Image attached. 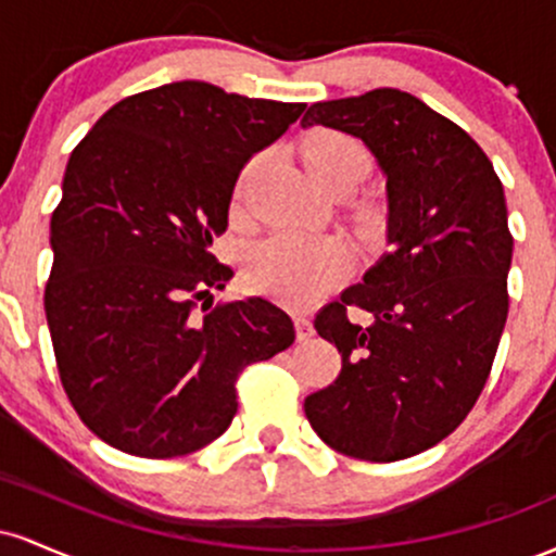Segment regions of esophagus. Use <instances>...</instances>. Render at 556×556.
<instances>
[{
	"instance_id": "1",
	"label": "esophagus",
	"mask_w": 556,
	"mask_h": 556,
	"mask_svg": "<svg viewBox=\"0 0 556 556\" xmlns=\"http://www.w3.org/2000/svg\"><path fill=\"white\" fill-rule=\"evenodd\" d=\"M295 329H298V340L305 342L314 337V324H311L308 316H295Z\"/></svg>"
}]
</instances>
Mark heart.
<instances>
[{"label": "heart", "mask_w": 556, "mask_h": 556, "mask_svg": "<svg viewBox=\"0 0 556 556\" xmlns=\"http://www.w3.org/2000/svg\"><path fill=\"white\" fill-rule=\"evenodd\" d=\"M303 164L311 177L331 190L353 182L368 172L366 149L353 136L318 127L303 140ZM348 271V251L331 238L271 235L258 242L248 258V282L287 305H311L329 292Z\"/></svg>", "instance_id": "b5f03b06"}]
</instances>
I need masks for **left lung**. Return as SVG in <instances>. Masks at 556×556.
<instances>
[{
	"mask_svg": "<svg viewBox=\"0 0 556 556\" xmlns=\"http://www.w3.org/2000/svg\"><path fill=\"white\" fill-rule=\"evenodd\" d=\"M300 125L361 138L389 198L384 258L316 314L342 368L305 397V418L342 455L405 460L450 437L486 387L509 311L502 180L460 125L397 88L318 101ZM348 307L375 321L358 328Z\"/></svg>",
	"mask_w": 556,
	"mask_h": 556,
	"instance_id": "8db88e82",
	"label": "left lung"
}]
</instances>
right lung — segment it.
Wrapping results in <instances>:
<instances>
[{"label": "right lung", "instance_id": "add662e5", "mask_svg": "<svg viewBox=\"0 0 556 556\" xmlns=\"http://www.w3.org/2000/svg\"><path fill=\"white\" fill-rule=\"evenodd\" d=\"M303 110L180 80L117 101L75 146L43 308L70 405L114 450L167 460L214 442L242 368L295 342L269 300L202 298L235 274L212 242L242 167Z\"/></svg>", "mask_w": 556, "mask_h": 556}]
</instances>
